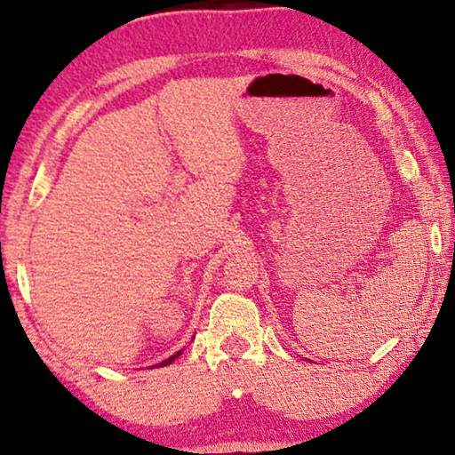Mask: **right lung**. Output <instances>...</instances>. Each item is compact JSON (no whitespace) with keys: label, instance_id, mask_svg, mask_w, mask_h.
Returning <instances> with one entry per match:
<instances>
[{"label":"right lung","instance_id":"right-lung-1","mask_svg":"<svg viewBox=\"0 0 455 455\" xmlns=\"http://www.w3.org/2000/svg\"><path fill=\"white\" fill-rule=\"evenodd\" d=\"M180 356V352H176V354H173V356H170V358H167V360H164V363H159L157 366H167V364H170V363H173V360H176Z\"/></svg>","mask_w":455,"mask_h":455}]
</instances>
